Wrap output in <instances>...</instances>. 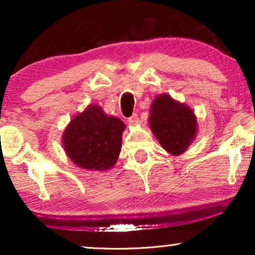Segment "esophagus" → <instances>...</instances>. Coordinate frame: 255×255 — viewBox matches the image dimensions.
<instances>
[{
    "mask_svg": "<svg viewBox=\"0 0 255 255\" xmlns=\"http://www.w3.org/2000/svg\"><path fill=\"white\" fill-rule=\"evenodd\" d=\"M128 122L130 124H132V125H135V124H139V122H140V120H139V116H138L137 114H133L131 117H128Z\"/></svg>",
    "mask_w": 255,
    "mask_h": 255,
    "instance_id": "obj_1",
    "label": "esophagus"
}]
</instances>
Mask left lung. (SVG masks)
<instances>
[{
  "label": "left lung",
  "mask_w": 255,
  "mask_h": 255,
  "mask_svg": "<svg viewBox=\"0 0 255 255\" xmlns=\"http://www.w3.org/2000/svg\"><path fill=\"white\" fill-rule=\"evenodd\" d=\"M148 122L156 139L170 154H182L196 135L197 121L193 110L166 94L152 102Z\"/></svg>",
  "instance_id": "1"
}]
</instances>
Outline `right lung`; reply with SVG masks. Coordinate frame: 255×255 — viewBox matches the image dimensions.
<instances>
[{"label": "right lung", "instance_id": "add662e5", "mask_svg": "<svg viewBox=\"0 0 255 255\" xmlns=\"http://www.w3.org/2000/svg\"><path fill=\"white\" fill-rule=\"evenodd\" d=\"M125 125L89 106L71 121L64 132V147L75 165L85 169L107 170L116 163Z\"/></svg>", "mask_w": 255, "mask_h": 255}]
</instances>
